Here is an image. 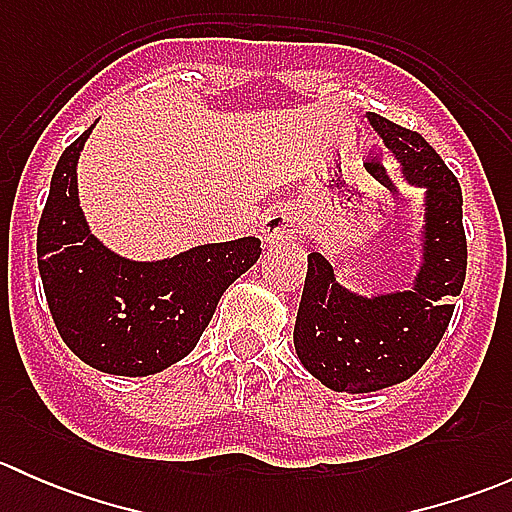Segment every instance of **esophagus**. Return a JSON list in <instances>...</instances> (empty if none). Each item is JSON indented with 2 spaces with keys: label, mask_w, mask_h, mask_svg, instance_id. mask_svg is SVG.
<instances>
[{
  "label": "esophagus",
  "mask_w": 512,
  "mask_h": 512,
  "mask_svg": "<svg viewBox=\"0 0 512 512\" xmlns=\"http://www.w3.org/2000/svg\"><path fill=\"white\" fill-rule=\"evenodd\" d=\"M297 235V220L289 210L280 208V210H272L265 220H262V240L267 245H280V242L292 240Z\"/></svg>",
  "instance_id": "obj_1"
}]
</instances>
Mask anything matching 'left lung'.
<instances>
[{"instance_id": "left-lung-1", "label": "left lung", "mask_w": 512, "mask_h": 512, "mask_svg": "<svg viewBox=\"0 0 512 512\" xmlns=\"http://www.w3.org/2000/svg\"><path fill=\"white\" fill-rule=\"evenodd\" d=\"M369 121L406 178L426 185L423 265L406 292L366 299L339 285L334 267L319 252L307 255L294 349L309 374L347 394L401 384L426 364L446 334L468 265L456 175L421 133L376 113H369Z\"/></svg>"}]
</instances>
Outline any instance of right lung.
Wrapping results in <instances>:
<instances>
[{
    "mask_svg": "<svg viewBox=\"0 0 512 512\" xmlns=\"http://www.w3.org/2000/svg\"><path fill=\"white\" fill-rule=\"evenodd\" d=\"M91 128L51 175L36 230L39 275L71 352L106 374L148 376L193 352L225 289L260 257V240L200 245L160 262L118 257L91 235L79 208L76 160Z\"/></svg>",
    "mask_w": 512,
    "mask_h": 512,
    "instance_id": "add662e5",
    "label": "right lung"
}]
</instances>
